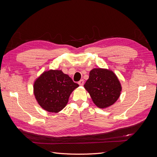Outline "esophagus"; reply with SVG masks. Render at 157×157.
I'll return each instance as SVG.
<instances>
[{"label": "esophagus", "mask_w": 157, "mask_h": 157, "mask_svg": "<svg viewBox=\"0 0 157 157\" xmlns=\"http://www.w3.org/2000/svg\"><path fill=\"white\" fill-rule=\"evenodd\" d=\"M84 80L83 79H82V80H80V81L78 82V84L80 85V86H83L84 85Z\"/></svg>", "instance_id": "34e87169"}]
</instances>
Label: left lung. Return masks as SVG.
<instances>
[{
  "label": "left lung",
  "instance_id": "8db88e82",
  "mask_svg": "<svg viewBox=\"0 0 157 157\" xmlns=\"http://www.w3.org/2000/svg\"><path fill=\"white\" fill-rule=\"evenodd\" d=\"M84 86L97 107L104 109L112 105L120 97L121 84L116 75L106 69L90 71L89 78Z\"/></svg>",
  "mask_w": 157,
  "mask_h": 157
}]
</instances>
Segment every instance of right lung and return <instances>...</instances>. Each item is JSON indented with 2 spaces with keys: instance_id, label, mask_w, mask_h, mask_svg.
<instances>
[{
  "instance_id": "right-lung-1",
  "label": "right lung",
  "mask_w": 157,
  "mask_h": 157,
  "mask_svg": "<svg viewBox=\"0 0 157 157\" xmlns=\"http://www.w3.org/2000/svg\"><path fill=\"white\" fill-rule=\"evenodd\" d=\"M78 87L61 70L44 71L34 83L33 90L38 103L44 110L58 113L66 106L71 94Z\"/></svg>"
}]
</instances>
